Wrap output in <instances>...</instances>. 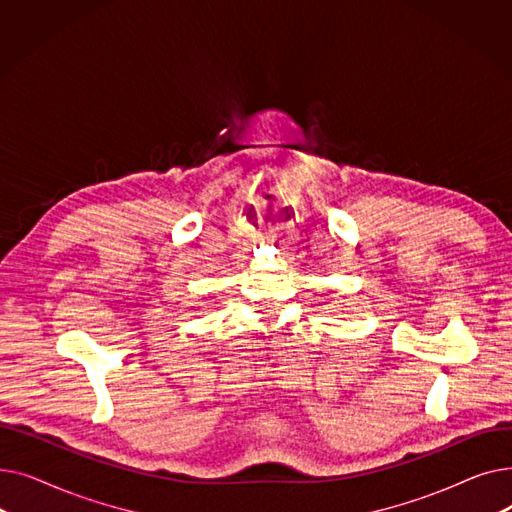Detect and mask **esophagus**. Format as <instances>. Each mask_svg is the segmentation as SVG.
I'll return each mask as SVG.
<instances>
[{
	"label": "esophagus",
	"instance_id": "34e87169",
	"mask_svg": "<svg viewBox=\"0 0 512 512\" xmlns=\"http://www.w3.org/2000/svg\"><path fill=\"white\" fill-rule=\"evenodd\" d=\"M267 240H274V238H267Z\"/></svg>",
	"mask_w": 512,
	"mask_h": 512
}]
</instances>
